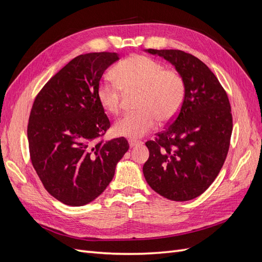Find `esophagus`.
<instances>
[{
	"label": "esophagus",
	"mask_w": 262,
	"mask_h": 262,
	"mask_svg": "<svg viewBox=\"0 0 262 262\" xmlns=\"http://www.w3.org/2000/svg\"><path fill=\"white\" fill-rule=\"evenodd\" d=\"M142 142L139 140H134V139H129V145L130 147H134V146H138L141 145Z\"/></svg>",
	"instance_id": "34e87169"
}]
</instances>
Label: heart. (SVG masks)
<instances>
[{
	"instance_id": "obj_1",
	"label": "heart",
	"mask_w": 262,
	"mask_h": 262,
	"mask_svg": "<svg viewBox=\"0 0 262 262\" xmlns=\"http://www.w3.org/2000/svg\"><path fill=\"white\" fill-rule=\"evenodd\" d=\"M113 74L115 80H104L97 90L98 101L106 112L120 110L122 90L140 92V112L118 119L114 124L117 136L142 138L156 128L158 120L167 122L178 114L186 93L185 80L178 71L164 69L161 62L145 55H133L115 66Z\"/></svg>"
}]
</instances>
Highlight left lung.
<instances>
[{
	"label": "left lung",
	"mask_w": 262,
	"mask_h": 262,
	"mask_svg": "<svg viewBox=\"0 0 262 262\" xmlns=\"http://www.w3.org/2000/svg\"><path fill=\"white\" fill-rule=\"evenodd\" d=\"M185 80L186 93L176 118L145 145L146 182L172 201L202 194L219 175L227 156L233 118L227 94L212 71L194 55L181 50H155Z\"/></svg>",
	"instance_id": "left-lung-1"
}]
</instances>
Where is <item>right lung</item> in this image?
<instances>
[{
  "mask_svg": "<svg viewBox=\"0 0 262 262\" xmlns=\"http://www.w3.org/2000/svg\"><path fill=\"white\" fill-rule=\"evenodd\" d=\"M119 60L115 52L81 54L52 76L36 96L27 126L31 164L45 189L72 207L104 192L129 143L98 141L110 121L97 98L100 78Z\"/></svg>",
  "mask_w": 262,
  "mask_h": 262,
  "instance_id": "right-lung-1",
  "label": "right lung"
}]
</instances>
